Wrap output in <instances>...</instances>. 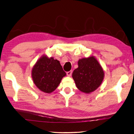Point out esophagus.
I'll list each match as a JSON object with an SVG mask.
<instances>
[{
  "label": "esophagus",
  "instance_id": "obj_1",
  "mask_svg": "<svg viewBox=\"0 0 134 134\" xmlns=\"http://www.w3.org/2000/svg\"><path fill=\"white\" fill-rule=\"evenodd\" d=\"M72 70H70V71L66 72V74H67V75L68 76H70L72 75Z\"/></svg>",
  "mask_w": 134,
  "mask_h": 134
}]
</instances>
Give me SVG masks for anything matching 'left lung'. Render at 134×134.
<instances>
[{
	"instance_id": "obj_1",
	"label": "left lung",
	"mask_w": 134,
	"mask_h": 134,
	"mask_svg": "<svg viewBox=\"0 0 134 134\" xmlns=\"http://www.w3.org/2000/svg\"><path fill=\"white\" fill-rule=\"evenodd\" d=\"M104 76L102 66L93 56L79 59L78 68L72 74L77 88L85 93L96 90L102 84Z\"/></svg>"
}]
</instances>
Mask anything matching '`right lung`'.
Listing matches in <instances>:
<instances>
[{
	"label": "right lung",
	"instance_id": "1",
	"mask_svg": "<svg viewBox=\"0 0 134 134\" xmlns=\"http://www.w3.org/2000/svg\"><path fill=\"white\" fill-rule=\"evenodd\" d=\"M31 75L34 84L40 90L50 93L57 89L66 73L59 60L42 55L32 68Z\"/></svg>",
	"mask_w": 134,
	"mask_h": 134
}]
</instances>
